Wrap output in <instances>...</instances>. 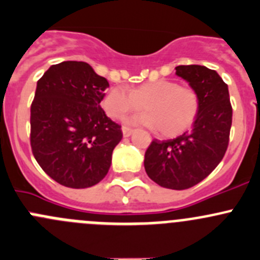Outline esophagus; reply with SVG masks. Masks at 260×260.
Instances as JSON below:
<instances>
[{
    "mask_svg": "<svg viewBox=\"0 0 260 260\" xmlns=\"http://www.w3.org/2000/svg\"><path fill=\"white\" fill-rule=\"evenodd\" d=\"M122 132H123V136H124V137H129V136L133 133V129L132 128H128V127H123Z\"/></svg>",
    "mask_w": 260,
    "mask_h": 260,
    "instance_id": "obj_1",
    "label": "esophagus"
}]
</instances>
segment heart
<instances>
[{"label": "heart", "mask_w": 260, "mask_h": 260, "mask_svg": "<svg viewBox=\"0 0 260 260\" xmlns=\"http://www.w3.org/2000/svg\"><path fill=\"white\" fill-rule=\"evenodd\" d=\"M142 107L146 113L129 118L128 123L158 129L165 137H175L196 122L201 99L193 87L181 86L173 80L145 82L132 91L115 86L103 99L105 112L117 119L138 112Z\"/></svg>", "instance_id": "b5f03b06"}]
</instances>
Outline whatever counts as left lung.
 <instances>
[{"label":"left lung","instance_id":"8db88e82","mask_svg":"<svg viewBox=\"0 0 260 260\" xmlns=\"http://www.w3.org/2000/svg\"><path fill=\"white\" fill-rule=\"evenodd\" d=\"M175 70L200 95V113L190 131L174 140H153L146 150L143 164L156 184L183 190L207 178L225 156L233 107L228 85L215 70L198 64Z\"/></svg>","mask_w":260,"mask_h":260}]
</instances>
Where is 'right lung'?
<instances>
[{
  "mask_svg": "<svg viewBox=\"0 0 260 260\" xmlns=\"http://www.w3.org/2000/svg\"><path fill=\"white\" fill-rule=\"evenodd\" d=\"M109 87L86 62L53 64L38 80L30 145L40 168L60 185L81 189L105 178L123 137L100 107Z\"/></svg>",
  "mask_w": 260,
  "mask_h": 260,
  "instance_id": "obj_1",
  "label": "right lung"
}]
</instances>
